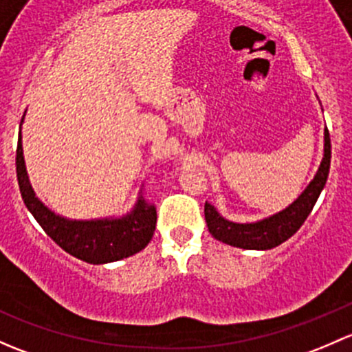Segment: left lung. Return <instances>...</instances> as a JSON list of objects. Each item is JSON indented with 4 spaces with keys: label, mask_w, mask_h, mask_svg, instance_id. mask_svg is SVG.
I'll list each match as a JSON object with an SVG mask.
<instances>
[{
    "label": "left lung",
    "mask_w": 352,
    "mask_h": 352,
    "mask_svg": "<svg viewBox=\"0 0 352 352\" xmlns=\"http://www.w3.org/2000/svg\"><path fill=\"white\" fill-rule=\"evenodd\" d=\"M324 159L320 162L317 175L302 195L296 198L288 208L270 219L259 220L254 223H235L223 219L208 201L205 203V220L210 234L226 244L241 249H256L266 251L288 241L310 215L311 208L317 203L320 191L327 183L329 169H331V137L329 130L324 132Z\"/></svg>",
    "instance_id": "left-lung-1"
}]
</instances>
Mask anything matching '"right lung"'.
Here are the masks:
<instances>
[{
	"mask_svg": "<svg viewBox=\"0 0 352 352\" xmlns=\"http://www.w3.org/2000/svg\"><path fill=\"white\" fill-rule=\"evenodd\" d=\"M23 120V118H21ZM16 177L21 198L45 234L57 245L89 264L120 261L142 251L151 242L157 222L154 203L140 197L129 215L122 219L67 220L50 212L35 197L28 181L21 147V132L16 146Z\"/></svg>",
	"mask_w": 352,
	"mask_h": 352,
	"instance_id": "obj_1",
	"label": "right lung"
}]
</instances>
